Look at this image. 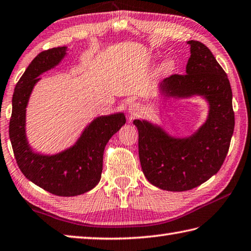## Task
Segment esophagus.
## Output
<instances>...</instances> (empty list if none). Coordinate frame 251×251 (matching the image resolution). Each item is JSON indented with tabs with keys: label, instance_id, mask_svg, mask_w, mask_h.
<instances>
[{
	"label": "esophagus",
	"instance_id": "1",
	"mask_svg": "<svg viewBox=\"0 0 251 251\" xmlns=\"http://www.w3.org/2000/svg\"><path fill=\"white\" fill-rule=\"evenodd\" d=\"M127 111H129L131 117H134L136 115H139V113L142 111V107L138 102H131L129 107H127Z\"/></svg>",
	"mask_w": 251,
	"mask_h": 251
}]
</instances>
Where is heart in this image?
<instances>
[{
  "label": "heart",
  "instance_id": "b5f03b06",
  "mask_svg": "<svg viewBox=\"0 0 251 251\" xmlns=\"http://www.w3.org/2000/svg\"><path fill=\"white\" fill-rule=\"evenodd\" d=\"M175 68V63L173 60L167 59V60H164L162 63L158 64V67L156 68V73L157 75H168L169 73H172V71Z\"/></svg>",
  "mask_w": 251,
  "mask_h": 251
}]
</instances>
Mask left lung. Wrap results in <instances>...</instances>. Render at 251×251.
Segmentation results:
<instances>
[{
    "label": "left lung",
    "mask_w": 251,
    "mask_h": 251,
    "mask_svg": "<svg viewBox=\"0 0 251 251\" xmlns=\"http://www.w3.org/2000/svg\"><path fill=\"white\" fill-rule=\"evenodd\" d=\"M186 74H175L158 84L165 99L201 96L209 103L204 124L187 138L168 134L148 120L133 121L139 130V157L146 179L167 191H187L219 172L234 132L233 94L225 71L210 49L189 40Z\"/></svg>",
    "instance_id": "1"
}]
</instances>
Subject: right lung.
I'll list each match as a JSON object with an SVG mask.
<instances>
[{
	"label": "right lung",
	"mask_w": 251,
	"mask_h": 251,
	"mask_svg": "<svg viewBox=\"0 0 251 251\" xmlns=\"http://www.w3.org/2000/svg\"><path fill=\"white\" fill-rule=\"evenodd\" d=\"M68 47L42 51L28 65L14 89L9 140L21 172L52 195L74 197L87 192L101 178L105 146L126 124L124 112L99 116L83 130L71 148L53 155L35 152L26 135V108L39 75L56 67L67 55Z\"/></svg>",
	"instance_id": "right-lung-1"
}]
</instances>
